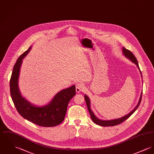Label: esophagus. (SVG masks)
I'll return each mask as SVG.
<instances>
[{
  "mask_svg": "<svg viewBox=\"0 0 154 154\" xmlns=\"http://www.w3.org/2000/svg\"><path fill=\"white\" fill-rule=\"evenodd\" d=\"M84 89V86H83V85L81 83H78L76 85V91L77 93H80L81 91H83V90Z\"/></svg>",
  "mask_w": 154,
  "mask_h": 154,
  "instance_id": "1",
  "label": "esophagus"
}]
</instances>
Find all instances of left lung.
Segmentation results:
<instances>
[{"label":"left lung","instance_id":"8db88e82","mask_svg":"<svg viewBox=\"0 0 154 154\" xmlns=\"http://www.w3.org/2000/svg\"><path fill=\"white\" fill-rule=\"evenodd\" d=\"M123 53L125 57H127L128 59L130 60L131 61L133 62V63H134L137 66V68L139 69L140 73H141V76H142L141 72V71L140 69V68H139L138 63V61H137L134 55L130 51V50L126 49L124 47H123ZM142 94H143V92L141 93V94L139 102L138 103L137 106L133 110H132L130 113H128V114L124 116L123 117H121V118L117 119L111 120H100L98 118H97L95 116V115L94 114L93 112L92 111V110L91 109V102H90V99H89V98L86 94H85V102L86 103L89 112L90 114H91V119H92L93 122L94 123H96V124L101 125V126L109 127V126H114V125L120 124L123 123V122H124L125 120H126L127 119H128L135 112V111L137 109V108L140 106V103H141V99H142Z\"/></svg>","mask_w":154,"mask_h":154}]
</instances>
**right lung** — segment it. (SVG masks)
<instances>
[{"label": "right lung", "mask_w": 154, "mask_h": 154, "mask_svg": "<svg viewBox=\"0 0 154 154\" xmlns=\"http://www.w3.org/2000/svg\"><path fill=\"white\" fill-rule=\"evenodd\" d=\"M31 48L21 55L14 65L10 81L11 97L17 111L25 119L42 127H54L64 120L68 103L76 94L75 85L58 93L47 105L38 107L28 102L21 95L18 79L23 59Z\"/></svg>", "instance_id": "1"}]
</instances>
